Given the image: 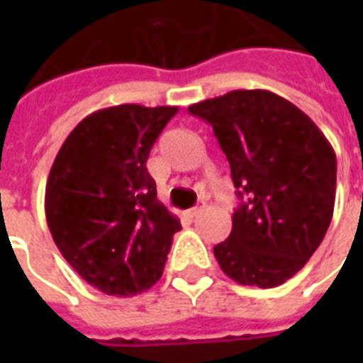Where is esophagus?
I'll return each instance as SVG.
<instances>
[{"label":"esophagus","instance_id":"esophagus-1","mask_svg":"<svg viewBox=\"0 0 363 363\" xmlns=\"http://www.w3.org/2000/svg\"><path fill=\"white\" fill-rule=\"evenodd\" d=\"M201 211H203V205H198V207H192L190 211H186V215L190 216V218H196Z\"/></svg>","mask_w":363,"mask_h":363}]
</instances>
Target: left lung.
Wrapping results in <instances>:
<instances>
[{
  "mask_svg": "<svg viewBox=\"0 0 363 363\" xmlns=\"http://www.w3.org/2000/svg\"><path fill=\"white\" fill-rule=\"evenodd\" d=\"M213 125L241 203L215 258L245 286H279L326 235L337 160L318 125L269 90H233L188 107Z\"/></svg>",
  "mask_w": 363,
  "mask_h": 363,
  "instance_id": "left-lung-1",
  "label": "left lung"
}]
</instances>
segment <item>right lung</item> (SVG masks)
I'll return each mask as SVG.
<instances>
[{
  "mask_svg": "<svg viewBox=\"0 0 363 363\" xmlns=\"http://www.w3.org/2000/svg\"><path fill=\"white\" fill-rule=\"evenodd\" d=\"M179 107L124 104L82 118L54 158L45 215L56 247L107 296L158 282L181 222L156 196L150 148Z\"/></svg>",
  "mask_w": 363,
  "mask_h": 363,
  "instance_id": "1",
  "label": "right lung"
}]
</instances>
